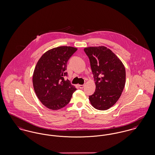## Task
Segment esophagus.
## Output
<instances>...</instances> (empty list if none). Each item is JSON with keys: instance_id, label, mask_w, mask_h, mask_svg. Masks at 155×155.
Wrapping results in <instances>:
<instances>
[{"instance_id": "1", "label": "esophagus", "mask_w": 155, "mask_h": 155, "mask_svg": "<svg viewBox=\"0 0 155 155\" xmlns=\"http://www.w3.org/2000/svg\"><path fill=\"white\" fill-rule=\"evenodd\" d=\"M79 87L80 89H83L84 87V84H80L79 85Z\"/></svg>"}]
</instances>
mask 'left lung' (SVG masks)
<instances>
[{
    "label": "left lung",
    "mask_w": 155,
    "mask_h": 155,
    "mask_svg": "<svg viewBox=\"0 0 155 155\" xmlns=\"http://www.w3.org/2000/svg\"><path fill=\"white\" fill-rule=\"evenodd\" d=\"M84 51L89 58L96 84L90 103L99 110L114 106L120 97L125 84V69L121 60L106 47H91Z\"/></svg>",
    "instance_id": "1"
}]
</instances>
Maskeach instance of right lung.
<instances>
[{"label":"right lung","mask_w":155,"mask_h":155,"mask_svg":"<svg viewBox=\"0 0 155 155\" xmlns=\"http://www.w3.org/2000/svg\"><path fill=\"white\" fill-rule=\"evenodd\" d=\"M77 49L67 46L49 49L37 63L33 76L34 89L42 104L49 109L64 107L76 90L64 76L68 74L67 62Z\"/></svg>","instance_id":"right-lung-1"}]
</instances>
